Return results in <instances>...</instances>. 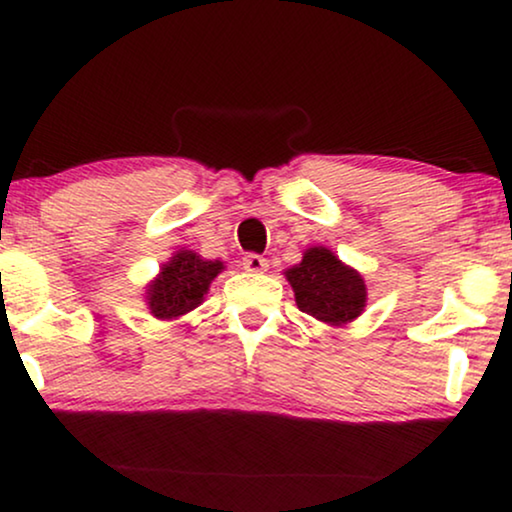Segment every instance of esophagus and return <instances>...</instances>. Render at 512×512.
Wrapping results in <instances>:
<instances>
[{"label":"esophagus","instance_id":"obj_1","mask_svg":"<svg viewBox=\"0 0 512 512\" xmlns=\"http://www.w3.org/2000/svg\"><path fill=\"white\" fill-rule=\"evenodd\" d=\"M242 265L247 272H265L268 270V258H263L258 254H247L242 258Z\"/></svg>","mask_w":512,"mask_h":512}]
</instances>
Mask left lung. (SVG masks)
<instances>
[{"mask_svg":"<svg viewBox=\"0 0 512 512\" xmlns=\"http://www.w3.org/2000/svg\"><path fill=\"white\" fill-rule=\"evenodd\" d=\"M284 277L291 284L298 310L321 324H352L366 310V279L328 247H307L303 261L286 268Z\"/></svg>","mask_w":512,"mask_h":512,"instance_id":"1","label":"left lung"}]
</instances>
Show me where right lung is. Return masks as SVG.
<instances>
[{"instance_id":"obj_1","label":"right lung","mask_w":512,"mask_h":512,"mask_svg":"<svg viewBox=\"0 0 512 512\" xmlns=\"http://www.w3.org/2000/svg\"><path fill=\"white\" fill-rule=\"evenodd\" d=\"M226 270L223 261H207L181 247L160 265V272L146 284L144 303L158 321H174L202 305L209 286Z\"/></svg>"}]
</instances>
